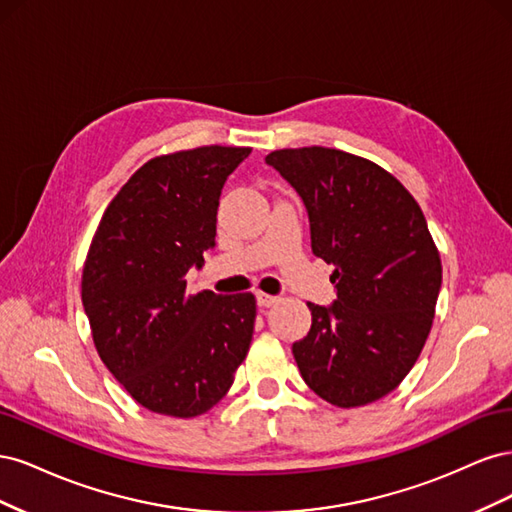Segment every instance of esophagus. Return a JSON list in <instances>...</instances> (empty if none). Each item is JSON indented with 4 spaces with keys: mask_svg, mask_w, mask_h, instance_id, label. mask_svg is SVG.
<instances>
[{
    "mask_svg": "<svg viewBox=\"0 0 512 512\" xmlns=\"http://www.w3.org/2000/svg\"><path fill=\"white\" fill-rule=\"evenodd\" d=\"M256 301L260 307H271L273 303H277V297H273V294H267V292H256Z\"/></svg>",
    "mask_w": 512,
    "mask_h": 512,
    "instance_id": "1",
    "label": "esophagus"
}]
</instances>
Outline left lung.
<instances>
[{
	"label": "left lung",
	"instance_id": "left-lung-1",
	"mask_svg": "<svg viewBox=\"0 0 512 512\" xmlns=\"http://www.w3.org/2000/svg\"><path fill=\"white\" fill-rule=\"evenodd\" d=\"M309 215L312 252L335 271L333 305L307 303L312 329L292 344L305 384L337 408L397 389L431 331L442 262L425 215L391 173L329 147L265 158Z\"/></svg>",
	"mask_w": 512,
	"mask_h": 512
}]
</instances>
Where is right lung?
Masks as SVG:
<instances>
[{
    "label": "right lung",
    "mask_w": 512,
    "mask_h": 512,
    "mask_svg": "<svg viewBox=\"0 0 512 512\" xmlns=\"http://www.w3.org/2000/svg\"><path fill=\"white\" fill-rule=\"evenodd\" d=\"M250 147H196L145 162L106 207L81 297L108 371L143 408L192 418L228 393L250 350L252 292H188L215 245L220 194Z\"/></svg>",
    "instance_id": "obj_1"
}]
</instances>
